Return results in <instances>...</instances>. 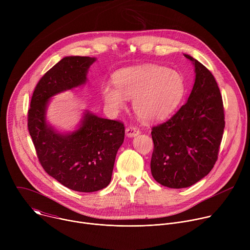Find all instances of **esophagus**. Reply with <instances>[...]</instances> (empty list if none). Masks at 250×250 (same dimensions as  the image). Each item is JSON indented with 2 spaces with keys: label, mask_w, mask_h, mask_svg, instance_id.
Returning <instances> with one entry per match:
<instances>
[{
  "label": "esophagus",
  "mask_w": 250,
  "mask_h": 250,
  "mask_svg": "<svg viewBox=\"0 0 250 250\" xmlns=\"http://www.w3.org/2000/svg\"><path fill=\"white\" fill-rule=\"evenodd\" d=\"M140 133L139 129L136 128V127H133V126H127L125 128V134L127 137H134L136 135H138Z\"/></svg>",
  "instance_id": "34e87169"
}]
</instances>
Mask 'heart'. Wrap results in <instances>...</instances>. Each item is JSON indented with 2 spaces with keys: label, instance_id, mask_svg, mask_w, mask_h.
Wrapping results in <instances>:
<instances>
[{
  "label": "heart",
  "instance_id": "b5f03b06",
  "mask_svg": "<svg viewBox=\"0 0 250 250\" xmlns=\"http://www.w3.org/2000/svg\"><path fill=\"white\" fill-rule=\"evenodd\" d=\"M115 83L116 86L111 83L103 85L104 103L118 111L124 108L125 98H133L134 113L146 122L168 118L185 92L184 78L177 70L155 64L122 69L115 75Z\"/></svg>",
  "mask_w": 250,
  "mask_h": 250
}]
</instances>
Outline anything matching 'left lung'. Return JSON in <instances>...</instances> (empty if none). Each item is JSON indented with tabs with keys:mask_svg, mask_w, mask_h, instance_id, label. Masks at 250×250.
<instances>
[{
	"mask_svg": "<svg viewBox=\"0 0 250 250\" xmlns=\"http://www.w3.org/2000/svg\"><path fill=\"white\" fill-rule=\"evenodd\" d=\"M195 82L188 98L171 119L152 127L150 169L161 185L181 189L199 182L218 159L225 128L223 99L215 77L188 54Z\"/></svg>",
	"mask_w": 250,
	"mask_h": 250,
	"instance_id": "8db88e82",
	"label": "left lung"
}]
</instances>
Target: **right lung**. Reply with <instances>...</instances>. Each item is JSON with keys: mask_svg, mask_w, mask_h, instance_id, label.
Here are the masks:
<instances>
[{"mask_svg": "<svg viewBox=\"0 0 250 250\" xmlns=\"http://www.w3.org/2000/svg\"><path fill=\"white\" fill-rule=\"evenodd\" d=\"M96 57L66 56L43 75L34 89L28 110V131L45 172L65 187L91 193L108 186L116 155L125 138L122 123L84 110L76 129L62 132L47 122L55 95L83 86Z\"/></svg>", "mask_w": 250, "mask_h": 250, "instance_id": "add662e5", "label": "right lung"}]
</instances>
